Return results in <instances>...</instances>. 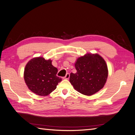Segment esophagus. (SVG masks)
<instances>
[{"instance_id": "34e87169", "label": "esophagus", "mask_w": 135, "mask_h": 135, "mask_svg": "<svg viewBox=\"0 0 135 135\" xmlns=\"http://www.w3.org/2000/svg\"><path fill=\"white\" fill-rule=\"evenodd\" d=\"M70 78V74H67L65 76V77H64V79H68Z\"/></svg>"}]
</instances>
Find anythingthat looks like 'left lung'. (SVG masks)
Wrapping results in <instances>:
<instances>
[{
	"instance_id": "obj_1",
	"label": "left lung",
	"mask_w": 135,
	"mask_h": 135,
	"mask_svg": "<svg viewBox=\"0 0 135 135\" xmlns=\"http://www.w3.org/2000/svg\"><path fill=\"white\" fill-rule=\"evenodd\" d=\"M77 71L71 73L70 82L74 89L85 95H91L102 89L108 77L105 60L98 54L87 53L75 63Z\"/></svg>"
}]
</instances>
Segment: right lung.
I'll list each match as a JSON object with an SVG mask.
<instances>
[{"label": "right lung", "mask_w": 135, "mask_h": 135, "mask_svg": "<svg viewBox=\"0 0 135 135\" xmlns=\"http://www.w3.org/2000/svg\"><path fill=\"white\" fill-rule=\"evenodd\" d=\"M57 69L52 65V60L36 57L25 65V82L29 89L38 95L46 96L54 90L61 79L56 76Z\"/></svg>", "instance_id": "obj_1"}]
</instances>
